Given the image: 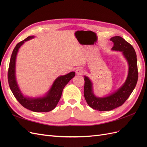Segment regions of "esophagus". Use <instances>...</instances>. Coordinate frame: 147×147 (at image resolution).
I'll use <instances>...</instances> for the list:
<instances>
[{
	"mask_svg": "<svg viewBox=\"0 0 147 147\" xmlns=\"http://www.w3.org/2000/svg\"><path fill=\"white\" fill-rule=\"evenodd\" d=\"M84 73V70L83 69V68L82 67H78L77 70H76V74L77 75H82Z\"/></svg>",
	"mask_w": 147,
	"mask_h": 147,
	"instance_id": "esophagus-1",
	"label": "esophagus"
}]
</instances>
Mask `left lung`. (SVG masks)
<instances>
[{
    "label": "left lung",
    "mask_w": 147,
    "mask_h": 147,
    "mask_svg": "<svg viewBox=\"0 0 147 147\" xmlns=\"http://www.w3.org/2000/svg\"><path fill=\"white\" fill-rule=\"evenodd\" d=\"M113 42V51H121L128 64V74L126 81L121 87L104 97L96 96L93 91L92 83L89 77H84V96L87 104L93 109L99 111H109L122 105L136 86L138 80L137 55L131 44L119 36L110 38Z\"/></svg>",
    "instance_id": "1"
}]
</instances>
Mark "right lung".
<instances>
[{"instance_id": "right-lung-1", "label": "right lung", "mask_w": 147, "mask_h": 147, "mask_svg": "<svg viewBox=\"0 0 147 147\" xmlns=\"http://www.w3.org/2000/svg\"><path fill=\"white\" fill-rule=\"evenodd\" d=\"M34 36H29L24 40L18 43L15 47L11 56L8 72V80L10 90L20 103L24 107L35 112H48L54 109L61 97L65 86L75 75V72H71L65 75L56 78L50 90L42 97H31L24 96L22 93L17 83L16 78V59L20 48L24 43L34 38Z\"/></svg>"}]
</instances>
